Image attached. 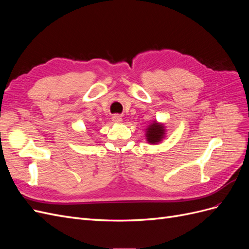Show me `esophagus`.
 I'll list each match as a JSON object with an SVG mask.
<instances>
[{
    "mask_svg": "<svg viewBox=\"0 0 249 249\" xmlns=\"http://www.w3.org/2000/svg\"><path fill=\"white\" fill-rule=\"evenodd\" d=\"M112 120H113V122L119 123V122H122V120H123V116L119 115V114H114L112 116Z\"/></svg>",
    "mask_w": 249,
    "mask_h": 249,
    "instance_id": "obj_1",
    "label": "esophagus"
}]
</instances>
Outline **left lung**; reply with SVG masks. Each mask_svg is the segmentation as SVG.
Returning a JSON list of instances; mask_svg holds the SVG:
<instances>
[{
	"mask_svg": "<svg viewBox=\"0 0 249 249\" xmlns=\"http://www.w3.org/2000/svg\"><path fill=\"white\" fill-rule=\"evenodd\" d=\"M163 135H164V126L155 123L154 124L150 125L147 130V134H146L147 141H149L150 143L159 142L163 138Z\"/></svg>",
	"mask_w": 249,
	"mask_h": 249,
	"instance_id": "1",
	"label": "left lung"
}]
</instances>
